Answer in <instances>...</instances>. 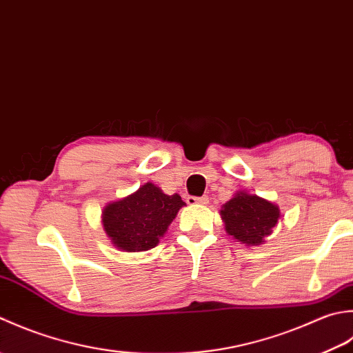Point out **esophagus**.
<instances>
[{
  "label": "esophagus",
  "mask_w": 353,
  "mask_h": 353,
  "mask_svg": "<svg viewBox=\"0 0 353 353\" xmlns=\"http://www.w3.org/2000/svg\"><path fill=\"white\" fill-rule=\"evenodd\" d=\"M185 201H187V204H189V205H196V204H199V205H205V204L208 203V198H207V196H201V198L187 196V198H185Z\"/></svg>",
  "instance_id": "1"
}]
</instances>
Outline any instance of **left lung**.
Instances as JSON below:
<instances>
[{
  "instance_id": "1",
  "label": "left lung",
  "mask_w": 353,
  "mask_h": 353,
  "mask_svg": "<svg viewBox=\"0 0 353 353\" xmlns=\"http://www.w3.org/2000/svg\"><path fill=\"white\" fill-rule=\"evenodd\" d=\"M219 214L228 236L247 247H257L262 245L265 237L277 225L280 208L256 193L237 190L233 198L221 207Z\"/></svg>"
}]
</instances>
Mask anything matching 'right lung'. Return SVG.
<instances>
[{"label":"right lung","mask_w":353,"mask_h":353,"mask_svg":"<svg viewBox=\"0 0 353 353\" xmlns=\"http://www.w3.org/2000/svg\"><path fill=\"white\" fill-rule=\"evenodd\" d=\"M183 205L185 203L178 193L166 195L154 183H146L131 195L103 207V230L120 251H148L158 245Z\"/></svg>","instance_id":"obj_1"}]
</instances>
